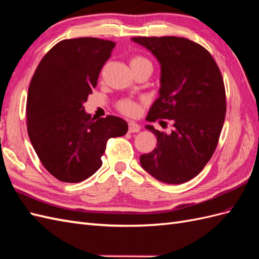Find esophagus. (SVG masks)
<instances>
[{
	"label": "esophagus",
	"mask_w": 259,
	"mask_h": 259,
	"mask_svg": "<svg viewBox=\"0 0 259 259\" xmlns=\"http://www.w3.org/2000/svg\"><path fill=\"white\" fill-rule=\"evenodd\" d=\"M140 125H139L137 122L135 121H129L128 123V131L129 134H135V132H139L140 131Z\"/></svg>",
	"instance_id": "34e87169"
}]
</instances>
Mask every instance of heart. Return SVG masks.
<instances>
[{
	"mask_svg": "<svg viewBox=\"0 0 259 259\" xmlns=\"http://www.w3.org/2000/svg\"><path fill=\"white\" fill-rule=\"evenodd\" d=\"M130 66L135 73L143 69H152V63L148 58L141 55H134L130 58ZM118 110L127 116H136L139 112V105L134 99L123 98L117 103Z\"/></svg>",
	"mask_w": 259,
	"mask_h": 259,
	"instance_id": "1",
	"label": "heart"
}]
</instances>
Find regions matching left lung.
<instances>
[{
	"mask_svg": "<svg viewBox=\"0 0 259 259\" xmlns=\"http://www.w3.org/2000/svg\"><path fill=\"white\" fill-rule=\"evenodd\" d=\"M161 64L160 96L148 121L168 119L169 135L156 136V148L140 156L141 166L160 182L183 184L196 177L213 155L224 123L227 102L220 69L202 46L183 37H134ZM166 123V121H164Z\"/></svg>",
	"mask_w": 259,
	"mask_h": 259,
	"instance_id": "left-lung-1",
	"label": "left lung"
}]
</instances>
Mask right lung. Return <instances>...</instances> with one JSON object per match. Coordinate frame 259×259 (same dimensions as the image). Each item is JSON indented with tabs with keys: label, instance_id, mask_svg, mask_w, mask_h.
Wrapping results in <instances>:
<instances>
[{
	"label": "right lung",
	"instance_id": "obj_1",
	"mask_svg": "<svg viewBox=\"0 0 259 259\" xmlns=\"http://www.w3.org/2000/svg\"><path fill=\"white\" fill-rule=\"evenodd\" d=\"M116 44L83 37L54 46L32 75L27 131L44 167L57 180L78 183L102 166L108 139L122 137L128 123L116 116L92 118L83 104Z\"/></svg>",
	"mask_w": 259,
	"mask_h": 259
}]
</instances>
